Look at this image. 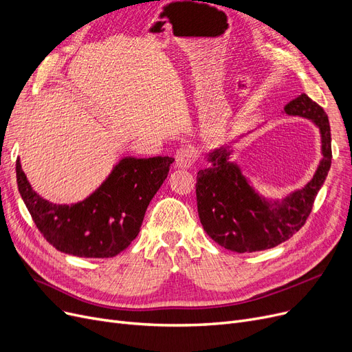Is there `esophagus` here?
<instances>
[{
    "mask_svg": "<svg viewBox=\"0 0 352 352\" xmlns=\"http://www.w3.org/2000/svg\"><path fill=\"white\" fill-rule=\"evenodd\" d=\"M176 166L180 167V169H189L196 162V156L192 147H180L176 152Z\"/></svg>",
    "mask_w": 352,
    "mask_h": 352,
    "instance_id": "1",
    "label": "esophagus"
}]
</instances>
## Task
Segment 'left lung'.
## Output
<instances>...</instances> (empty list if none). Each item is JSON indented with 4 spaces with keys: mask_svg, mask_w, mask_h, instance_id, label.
Wrapping results in <instances>:
<instances>
[{
    "mask_svg": "<svg viewBox=\"0 0 352 352\" xmlns=\"http://www.w3.org/2000/svg\"><path fill=\"white\" fill-rule=\"evenodd\" d=\"M283 111L311 120L321 133L322 159L304 188L279 199H266L232 160L233 148L222 144L206 153L209 167L197 172V212L205 232L216 243L233 252H256L289 239L304 226L315 196L331 167V129L328 116L307 96L300 94ZM235 143V142H233Z\"/></svg>",
    "mask_w": 352,
    "mask_h": 352,
    "instance_id": "obj_1",
    "label": "left lung"
}]
</instances>
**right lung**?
<instances>
[{
    "mask_svg": "<svg viewBox=\"0 0 352 352\" xmlns=\"http://www.w3.org/2000/svg\"><path fill=\"white\" fill-rule=\"evenodd\" d=\"M169 156H126L91 195L76 204H53L31 188L16 160V183L44 238L60 252L80 258H113L136 239L146 209L169 167Z\"/></svg>",
    "mask_w": 352,
    "mask_h": 352,
    "instance_id": "1",
    "label": "right lung"
}]
</instances>
